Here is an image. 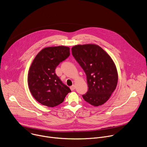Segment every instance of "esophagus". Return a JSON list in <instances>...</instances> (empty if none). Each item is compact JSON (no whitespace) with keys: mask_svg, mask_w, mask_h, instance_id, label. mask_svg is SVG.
I'll return each mask as SVG.
<instances>
[{"mask_svg":"<svg viewBox=\"0 0 147 147\" xmlns=\"http://www.w3.org/2000/svg\"><path fill=\"white\" fill-rule=\"evenodd\" d=\"M70 89L71 90H74V89H75V88H76V87H75V86L74 85H73L72 86H71L70 87Z\"/></svg>","mask_w":147,"mask_h":147,"instance_id":"esophagus-1","label":"esophagus"}]
</instances>
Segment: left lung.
I'll return each mask as SVG.
<instances>
[{
  "mask_svg": "<svg viewBox=\"0 0 147 147\" xmlns=\"http://www.w3.org/2000/svg\"><path fill=\"white\" fill-rule=\"evenodd\" d=\"M71 51L86 76L89 89L82 95L83 98L93 106L104 104L117 84L118 74L113 60L96 45H76L72 47Z\"/></svg>",
  "mask_w": 147,
  "mask_h": 147,
  "instance_id": "left-lung-1",
  "label": "left lung"
}]
</instances>
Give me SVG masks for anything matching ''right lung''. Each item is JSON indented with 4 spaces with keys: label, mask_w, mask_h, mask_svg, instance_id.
Returning <instances> with one entry per match:
<instances>
[{
    "label": "right lung",
    "mask_w": 147,
    "mask_h": 147,
    "mask_svg": "<svg viewBox=\"0 0 147 147\" xmlns=\"http://www.w3.org/2000/svg\"><path fill=\"white\" fill-rule=\"evenodd\" d=\"M69 55L70 48L61 46L46 47L34 58L29 69L28 84L32 96L43 105L56 107L71 92L55 71L57 66Z\"/></svg>",
    "instance_id": "add662e5"
}]
</instances>
